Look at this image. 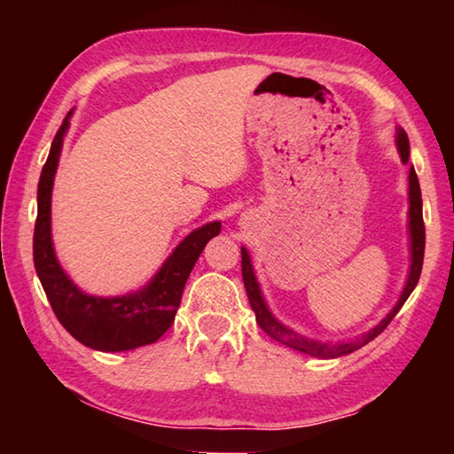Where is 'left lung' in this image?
<instances>
[{
    "instance_id": "left-lung-1",
    "label": "left lung",
    "mask_w": 454,
    "mask_h": 454,
    "mask_svg": "<svg viewBox=\"0 0 454 454\" xmlns=\"http://www.w3.org/2000/svg\"><path fill=\"white\" fill-rule=\"evenodd\" d=\"M396 145L398 152H401V160L406 164L409 162V136L403 128H398L396 132ZM409 232H411V270H409V278H406V284L403 288V294L398 298V302L395 304V309L390 310L387 317H384L379 325L374 328L368 330L363 336L355 338V340H347V342H320V340H312V338H306L302 334L294 333V330L288 328L286 325H282L278 318H274V314L268 310V304L264 301L262 292H260L254 268H252L248 250L242 248V280L246 286V294H248V301L252 310L256 314V322L258 326L264 330V333L274 338V340L282 342L284 347H290L298 352H304L309 356H317V358H338L344 355H350L358 348H363L364 344L374 340L384 328L390 325V320L396 317V312L403 309V304L406 302V298L411 296V292L417 286V282L420 278V270H422V258H425V222H422V198H420V186H419V178L414 168L411 166L409 172Z\"/></svg>"
}]
</instances>
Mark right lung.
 Listing matches in <instances>:
<instances>
[{
	"instance_id": "right-lung-1",
	"label": "right lung",
	"mask_w": 454,
	"mask_h": 454,
	"mask_svg": "<svg viewBox=\"0 0 454 454\" xmlns=\"http://www.w3.org/2000/svg\"><path fill=\"white\" fill-rule=\"evenodd\" d=\"M67 114L53 137L50 156L37 184V220L34 230V264L58 320L75 340L102 352L132 350L156 342L172 326L182 292L210 238L220 234V222L194 230L176 246L158 274L142 290L126 296L99 298L82 292L59 266L51 244V188L58 170Z\"/></svg>"
}]
</instances>
